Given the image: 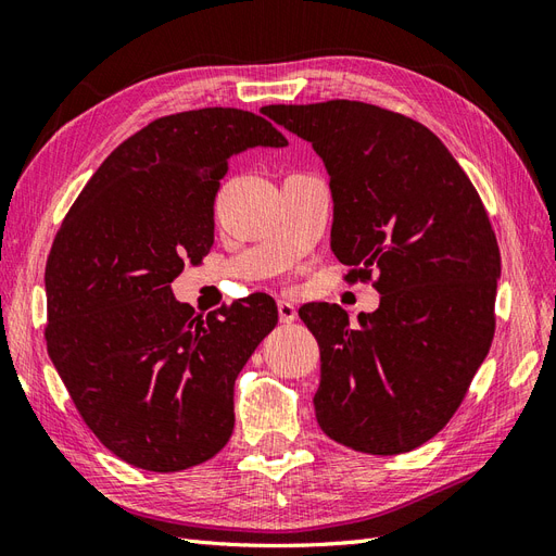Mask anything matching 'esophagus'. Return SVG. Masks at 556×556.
Listing matches in <instances>:
<instances>
[{
    "label": "esophagus",
    "instance_id": "obj_1",
    "mask_svg": "<svg viewBox=\"0 0 556 556\" xmlns=\"http://www.w3.org/2000/svg\"><path fill=\"white\" fill-rule=\"evenodd\" d=\"M278 319L282 325H290L296 319V308L290 304V301H278Z\"/></svg>",
    "mask_w": 556,
    "mask_h": 556
}]
</instances>
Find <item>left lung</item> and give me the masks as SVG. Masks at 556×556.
Listing matches in <instances>:
<instances>
[{
	"mask_svg": "<svg viewBox=\"0 0 556 556\" xmlns=\"http://www.w3.org/2000/svg\"><path fill=\"white\" fill-rule=\"evenodd\" d=\"M262 113L323 157L345 280L381 271L380 306L359 313V327L336 304L299 311L319 345L317 425L382 457L425 445L457 413L494 341L501 255L482 199L413 117L350 99Z\"/></svg>",
	"mask_w": 556,
	"mask_h": 556,
	"instance_id": "1",
	"label": "left lung"
}]
</instances>
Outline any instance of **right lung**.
I'll return each mask as SVG.
<instances>
[{
  "label": "right lung",
  "instance_id": "1",
  "mask_svg": "<svg viewBox=\"0 0 556 556\" xmlns=\"http://www.w3.org/2000/svg\"><path fill=\"white\" fill-rule=\"evenodd\" d=\"M288 146L241 109L157 117L80 190L46 262V348L83 422L123 462L176 473L233 431V382L278 323L255 292L194 315L172 294L213 245V201L233 153Z\"/></svg>",
  "mask_w": 556,
  "mask_h": 556
}]
</instances>
